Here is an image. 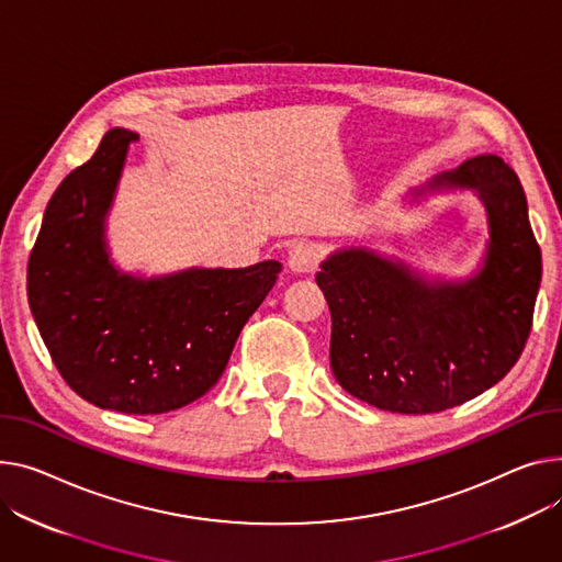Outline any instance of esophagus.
Listing matches in <instances>:
<instances>
[{"label": "esophagus", "instance_id": "1", "mask_svg": "<svg viewBox=\"0 0 562 562\" xmlns=\"http://www.w3.org/2000/svg\"><path fill=\"white\" fill-rule=\"evenodd\" d=\"M323 250L312 241H297L289 250V267L295 273H312L321 265Z\"/></svg>", "mask_w": 562, "mask_h": 562}]
</instances>
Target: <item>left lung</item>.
<instances>
[{
    "label": "left lung",
    "instance_id": "1",
    "mask_svg": "<svg viewBox=\"0 0 562 562\" xmlns=\"http://www.w3.org/2000/svg\"><path fill=\"white\" fill-rule=\"evenodd\" d=\"M474 190L488 212L483 269L429 282L368 248L331 252L316 273L331 314L329 366L350 395L393 414H438L495 386L533 325L540 246L517 173L495 154L465 160L425 190Z\"/></svg>",
    "mask_w": 562,
    "mask_h": 562
}]
</instances>
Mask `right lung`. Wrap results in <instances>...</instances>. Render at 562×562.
Returning <instances> with one entry per match:
<instances>
[{
  "label": "right lung",
  "instance_id": "right-lung-1",
  "mask_svg": "<svg viewBox=\"0 0 562 562\" xmlns=\"http://www.w3.org/2000/svg\"><path fill=\"white\" fill-rule=\"evenodd\" d=\"M112 128L54 192L26 267L29 307L67 386L99 408L156 416L223 375L246 321L273 289L276 259L248 269L135 278L112 267L105 214L128 146Z\"/></svg>",
  "mask_w": 562,
  "mask_h": 562
}]
</instances>
